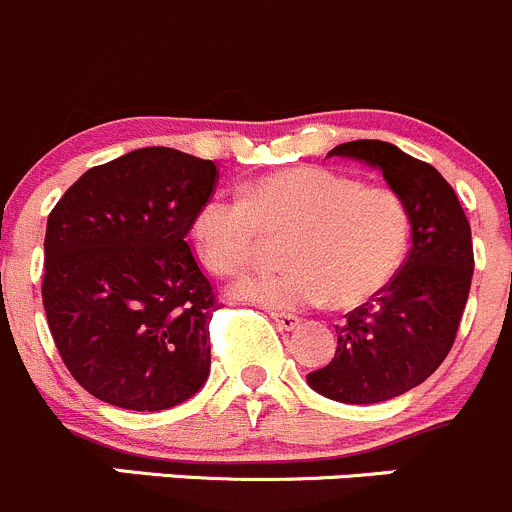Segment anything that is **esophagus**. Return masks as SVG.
I'll return each instance as SVG.
<instances>
[{"mask_svg": "<svg viewBox=\"0 0 512 512\" xmlns=\"http://www.w3.org/2000/svg\"><path fill=\"white\" fill-rule=\"evenodd\" d=\"M268 315H271V320L276 323L278 330H295L300 325L298 315H286V313H268Z\"/></svg>", "mask_w": 512, "mask_h": 512, "instance_id": "1", "label": "esophagus"}]
</instances>
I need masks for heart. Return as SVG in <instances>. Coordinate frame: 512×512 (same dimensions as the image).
<instances>
[{
    "instance_id": "obj_1",
    "label": "heart",
    "mask_w": 512,
    "mask_h": 512,
    "mask_svg": "<svg viewBox=\"0 0 512 512\" xmlns=\"http://www.w3.org/2000/svg\"><path fill=\"white\" fill-rule=\"evenodd\" d=\"M263 236H286L281 271L241 278L239 298L278 310L330 303L357 308L379 295L409 249L407 204L387 187L323 167H291L246 182L239 199L209 197L192 219V241L209 271L234 276L256 261Z\"/></svg>"
}]
</instances>
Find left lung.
<instances>
[{
  "instance_id": "left-lung-1",
  "label": "left lung",
  "mask_w": 512,
  "mask_h": 512,
  "mask_svg": "<svg viewBox=\"0 0 512 512\" xmlns=\"http://www.w3.org/2000/svg\"><path fill=\"white\" fill-rule=\"evenodd\" d=\"M335 155L382 172L412 221V249L394 281L335 325V357L308 374L323 397L377 404L414 389L449 355L471 291V226L451 184L392 142H342Z\"/></svg>"
}]
</instances>
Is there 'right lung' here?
<instances>
[{
	"mask_svg": "<svg viewBox=\"0 0 512 512\" xmlns=\"http://www.w3.org/2000/svg\"><path fill=\"white\" fill-rule=\"evenodd\" d=\"M219 172L172 147H142L66 189L44 239L46 320L63 365L100 402L177 407L209 377L221 308L187 244Z\"/></svg>",
	"mask_w": 512,
	"mask_h": 512,
	"instance_id": "1",
	"label": "right lung"
}]
</instances>
